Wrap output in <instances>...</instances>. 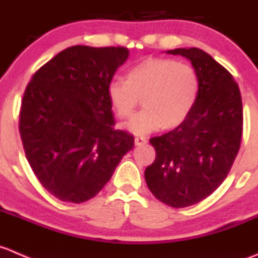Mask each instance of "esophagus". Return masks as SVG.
Listing matches in <instances>:
<instances>
[{"label":"esophagus","instance_id":"34e87169","mask_svg":"<svg viewBox=\"0 0 258 258\" xmlns=\"http://www.w3.org/2000/svg\"><path fill=\"white\" fill-rule=\"evenodd\" d=\"M134 143H135V145H143V144H145V143H147V138L135 137L134 138Z\"/></svg>","mask_w":258,"mask_h":258}]
</instances>
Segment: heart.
Instances as JSON below:
<instances>
[{"mask_svg":"<svg viewBox=\"0 0 258 258\" xmlns=\"http://www.w3.org/2000/svg\"><path fill=\"white\" fill-rule=\"evenodd\" d=\"M197 95L195 69L170 58H147L129 69L126 80L114 78L108 85L109 101L119 119L130 118L140 98L144 108L128 123L134 134L179 125L192 110Z\"/></svg>","mask_w":258,"mask_h":258,"instance_id":"1","label":"heart"}]
</instances>
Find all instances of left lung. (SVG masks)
<instances>
[{"label": "left lung", "instance_id": "obj_1", "mask_svg": "<svg viewBox=\"0 0 258 258\" xmlns=\"http://www.w3.org/2000/svg\"><path fill=\"white\" fill-rule=\"evenodd\" d=\"M167 52L190 60L198 95L177 128L150 138L157 155L144 177L157 200L183 208L207 198L226 179L241 145L243 110L233 76L212 56L197 47Z\"/></svg>", "mask_w": 258, "mask_h": 258}]
</instances>
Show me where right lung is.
Instances as JSON below:
<instances>
[{
    "label": "right lung",
    "mask_w": 258,
    "mask_h": 258,
    "mask_svg": "<svg viewBox=\"0 0 258 258\" xmlns=\"http://www.w3.org/2000/svg\"><path fill=\"white\" fill-rule=\"evenodd\" d=\"M129 50L76 45L41 66L25 90L20 134L42 187L83 203L109 182L134 137L115 130L108 85Z\"/></svg>",
    "instance_id": "1"
}]
</instances>
